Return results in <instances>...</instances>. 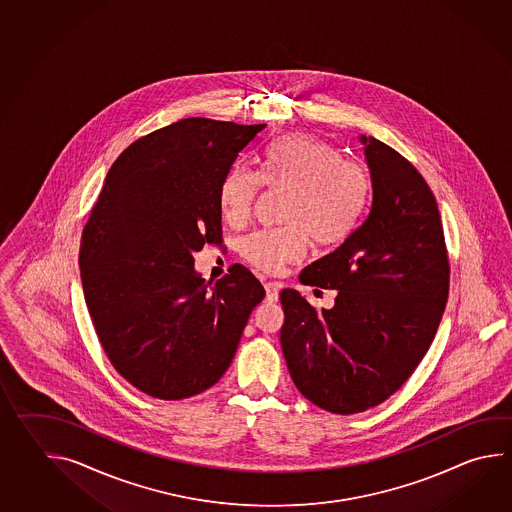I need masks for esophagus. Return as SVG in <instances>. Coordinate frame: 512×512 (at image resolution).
Wrapping results in <instances>:
<instances>
[{
    "label": "esophagus",
    "mask_w": 512,
    "mask_h": 512,
    "mask_svg": "<svg viewBox=\"0 0 512 512\" xmlns=\"http://www.w3.org/2000/svg\"><path fill=\"white\" fill-rule=\"evenodd\" d=\"M264 288H266V299H268L270 303H275V301L279 299L281 284H277V282H266V284H264Z\"/></svg>",
    "instance_id": "obj_1"
}]
</instances>
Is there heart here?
<instances>
[{"instance_id": "b5f03b06", "label": "heart", "mask_w": 512, "mask_h": 512, "mask_svg": "<svg viewBox=\"0 0 512 512\" xmlns=\"http://www.w3.org/2000/svg\"><path fill=\"white\" fill-rule=\"evenodd\" d=\"M286 191L277 230L251 233L242 255L264 272H277L303 257L308 239L339 244L354 231L368 199V178L332 144L310 135H288L262 151L259 177L248 167H230L219 188L220 213L231 226L250 219L261 188Z\"/></svg>"}]
</instances>
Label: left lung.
Here are the masks:
<instances>
[{
  "instance_id": "left-lung-1",
  "label": "left lung",
  "mask_w": 512,
  "mask_h": 512,
  "mask_svg": "<svg viewBox=\"0 0 512 512\" xmlns=\"http://www.w3.org/2000/svg\"><path fill=\"white\" fill-rule=\"evenodd\" d=\"M374 199L363 224L299 275L337 290L332 310L284 288L282 354L308 401L332 414L381 405L414 374L449 299L438 202L396 149L361 136Z\"/></svg>"
}]
</instances>
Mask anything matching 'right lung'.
Returning a JSON list of instances; mask_svg holds the SVG:
<instances>
[{"mask_svg":"<svg viewBox=\"0 0 512 512\" xmlns=\"http://www.w3.org/2000/svg\"><path fill=\"white\" fill-rule=\"evenodd\" d=\"M266 124L184 118L116 158L80 242L85 303L107 359L147 396L178 401L215 385L264 288L242 264L209 284L193 270L224 246L219 188Z\"/></svg>","mask_w":512,"mask_h":512,"instance_id":"right-lung-1","label":"right lung"}]
</instances>
